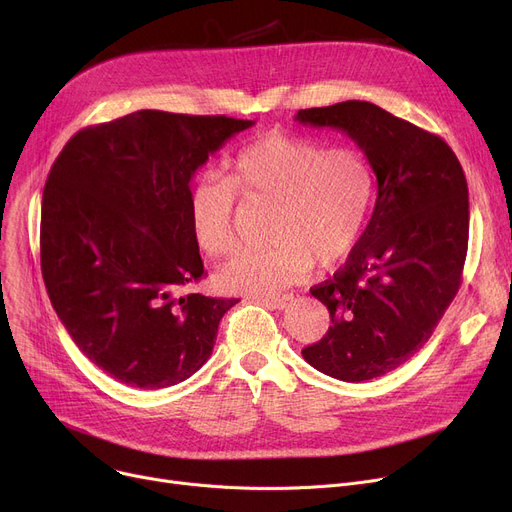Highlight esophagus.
Returning <instances> with one entry per match:
<instances>
[{"label": "esophagus", "mask_w": 512, "mask_h": 512, "mask_svg": "<svg viewBox=\"0 0 512 512\" xmlns=\"http://www.w3.org/2000/svg\"><path fill=\"white\" fill-rule=\"evenodd\" d=\"M292 301H294L292 294H276V297H265V299H261V303L270 305V307H274V309H286Z\"/></svg>", "instance_id": "esophagus-1"}]
</instances>
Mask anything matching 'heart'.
I'll return each instance as SVG.
<instances>
[{
    "label": "heart",
    "instance_id": "obj_1",
    "mask_svg": "<svg viewBox=\"0 0 512 512\" xmlns=\"http://www.w3.org/2000/svg\"><path fill=\"white\" fill-rule=\"evenodd\" d=\"M365 161L344 149L272 132L242 149L230 178L203 176L188 193V218L197 245L213 259L238 251L236 195L272 209L261 253L234 259L220 272L230 292L272 294L303 278L311 265L332 267L357 245L371 203Z\"/></svg>",
    "mask_w": 512,
    "mask_h": 512
}]
</instances>
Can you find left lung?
<instances>
[{
    "mask_svg": "<svg viewBox=\"0 0 512 512\" xmlns=\"http://www.w3.org/2000/svg\"><path fill=\"white\" fill-rule=\"evenodd\" d=\"M297 120L346 132L378 178V199L334 278L311 288L332 326L303 357L342 382H365L409 361L434 334L463 280L469 188L438 134L369 101L299 110Z\"/></svg>",
    "mask_w": 512,
    "mask_h": 512,
    "instance_id": "1",
    "label": "left lung"
}]
</instances>
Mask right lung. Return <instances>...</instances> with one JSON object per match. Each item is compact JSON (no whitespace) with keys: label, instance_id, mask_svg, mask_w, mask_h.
I'll return each instance as SVG.
<instances>
[{"label":"right lung","instance_id":"right-lung-1","mask_svg":"<svg viewBox=\"0 0 512 512\" xmlns=\"http://www.w3.org/2000/svg\"><path fill=\"white\" fill-rule=\"evenodd\" d=\"M253 120L141 110L78 130L41 207V272L74 344L116 382L157 390L209 359L238 299L182 288L205 278L191 178Z\"/></svg>","mask_w":512,"mask_h":512}]
</instances>
